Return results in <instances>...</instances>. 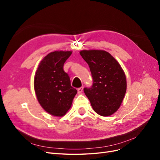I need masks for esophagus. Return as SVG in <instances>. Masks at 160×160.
Here are the masks:
<instances>
[{
    "instance_id": "1",
    "label": "esophagus",
    "mask_w": 160,
    "mask_h": 160,
    "mask_svg": "<svg viewBox=\"0 0 160 160\" xmlns=\"http://www.w3.org/2000/svg\"><path fill=\"white\" fill-rule=\"evenodd\" d=\"M83 87H82V88H79L78 90H77V91H78V93H79V94H81L82 92H83Z\"/></svg>"
}]
</instances>
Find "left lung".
I'll list each match as a JSON object with an SVG mask.
<instances>
[{"label":"left lung","instance_id":"left-lung-1","mask_svg":"<svg viewBox=\"0 0 160 160\" xmlns=\"http://www.w3.org/2000/svg\"><path fill=\"white\" fill-rule=\"evenodd\" d=\"M93 77L91 88L84 89L95 112L103 117L113 115L122 105L127 89L126 77L120 64L103 50H82Z\"/></svg>","mask_w":160,"mask_h":160}]
</instances>
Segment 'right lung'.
Listing matches in <instances>:
<instances>
[{"label":"right lung","mask_w":160,"mask_h":160,"mask_svg":"<svg viewBox=\"0 0 160 160\" xmlns=\"http://www.w3.org/2000/svg\"><path fill=\"white\" fill-rule=\"evenodd\" d=\"M71 51H55L40 62L34 78V89L38 103L48 113L62 117L71 108L77 93L71 86L63 65L71 56Z\"/></svg>","instance_id":"right-lung-1"}]
</instances>
